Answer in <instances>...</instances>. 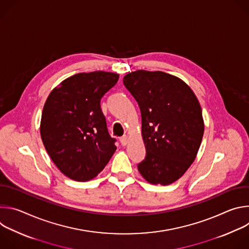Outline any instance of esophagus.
Segmentation results:
<instances>
[{
    "instance_id": "esophagus-1",
    "label": "esophagus",
    "mask_w": 249,
    "mask_h": 249,
    "mask_svg": "<svg viewBox=\"0 0 249 249\" xmlns=\"http://www.w3.org/2000/svg\"><path fill=\"white\" fill-rule=\"evenodd\" d=\"M120 143L122 146H126L128 144V136L124 135L123 137L120 138Z\"/></svg>"
}]
</instances>
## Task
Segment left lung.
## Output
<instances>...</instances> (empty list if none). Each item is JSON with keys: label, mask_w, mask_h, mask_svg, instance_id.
Instances as JSON below:
<instances>
[{"label": "left lung", "mask_w": 249, "mask_h": 249, "mask_svg": "<svg viewBox=\"0 0 249 249\" xmlns=\"http://www.w3.org/2000/svg\"><path fill=\"white\" fill-rule=\"evenodd\" d=\"M142 115L146 159L138 170L152 184L169 185L195 160L204 120L198 98L181 79L160 71L138 70L123 78Z\"/></svg>", "instance_id": "1"}]
</instances>
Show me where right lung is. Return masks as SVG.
I'll return each mask as SVG.
<instances>
[{"instance_id": "right-lung-1", "label": "right lung", "mask_w": 249, "mask_h": 249, "mask_svg": "<svg viewBox=\"0 0 249 249\" xmlns=\"http://www.w3.org/2000/svg\"><path fill=\"white\" fill-rule=\"evenodd\" d=\"M118 79V74L103 71L79 73L54 88L45 101L40 122L43 145L71 179L94 178L116 151L100 99Z\"/></svg>"}]
</instances>
